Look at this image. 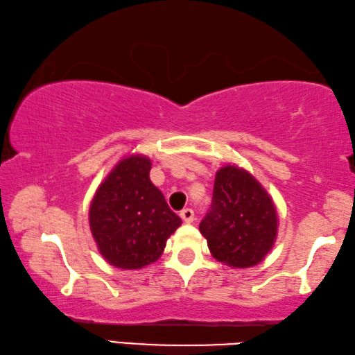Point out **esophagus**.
<instances>
[{
	"mask_svg": "<svg viewBox=\"0 0 355 355\" xmlns=\"http://www.w3.org/2000/svg\"><path fill=\"white\" fill-rule=\"evenodd\" d=\"M180 216H182V219L186 222V224H191V222H194V211H192L191 208L182 209V213H180Z\"/></svg>",
	"mask_w": 355,
	"mask_h": 355,
	"instance_id": "esophagus-1",
	"label": "esophagus"
}]
</instances>
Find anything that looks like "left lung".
I'll list each match as a JSON object with an SVG mask.
<instances>
[{
    "mask_svg": "<svg viewBox=\"0 0 355 355\" xmlns=\"http://www.w3.org/2000/svg\"><path fill=\"white\" fill-rule=\"evenodd\" d=\"M277 209L248 171L228 164L216 172L213 200L199 230L216 260L232 268L255 266L277 238Z\"/></svg>",
    "mask_w": 355,
    "mask_h": 355,
    "instance_id": "obj_1",
    "label": "left lung"
}]
</instances>
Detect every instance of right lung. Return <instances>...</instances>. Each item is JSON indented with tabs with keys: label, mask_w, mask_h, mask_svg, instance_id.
Returning a JSON list of instances; mask_svg holds the SVG:
<instances>
[{
	"label": "right lung",
	"mask_w": 355,
	"mask_h": 355,
	"mask_svg": "<svg viewBox=\"0 0 355 355\" xmlns=\"http://www.w3.org/2000/svg\"><path fill=\"white\" fill-rule=\"evenodd\" d=\"M152 163L144 155L120 159L98 186L89 225L101 257L120 269H141L163 255L182 219L150 182Z\"/></svg>",
	"instance_id": "1"
}]
</instances>
